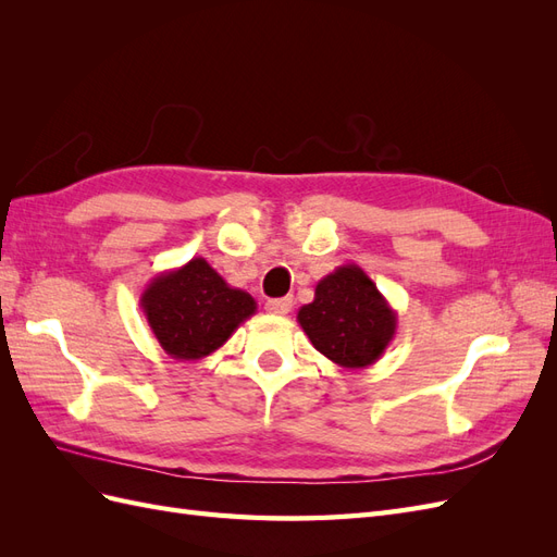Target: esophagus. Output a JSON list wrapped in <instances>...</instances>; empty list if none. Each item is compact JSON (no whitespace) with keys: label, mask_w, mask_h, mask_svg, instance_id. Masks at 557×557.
I'll return each mask as SVG.
<instances>
[{"label":"esophagus","mask_w":557,"mask_h":557,"mask_svg":"<svg viewBox=\"0 0 557 557\" xmlns=\"http://www.w3.org/2000/svg\"><path fill=\"white\" fill-rule=\"evenodd\" d=\"M264 309H267V313H274V315H285V313H290V309H293V297L267 299V301H264Z\"/></svg>","instance_id":"obj_1"}]
</instances>
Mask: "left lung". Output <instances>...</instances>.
Listing matches in <instances>:
<instances>
[{
    "label": "left lung",
    "mask_w": 557,
    "mask_h": 557,
    "mask_svg": "<svg viewBox=\"0 0 557 557\" xmlns=\"http://www.w3.org/2000/svg\"><path fill=\"white\" fill-rule=\"evenodd\" d=\"M297 323L318 352L344 369L372 367L393 342L397 313L362 267L348 262L320 278Z\"/></svg>",
    "instance_id": "8db88e82"
}]
</instances>
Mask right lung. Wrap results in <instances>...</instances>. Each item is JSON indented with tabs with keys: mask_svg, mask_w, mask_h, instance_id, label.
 Here are the masks:
<instances>
[{
	"mask_svg": "<svg viewBox=\"0 0 557 557\" xmlns=\"http://www.w3.org/2000/svg\"><path fill=\"white\" fill-rule=\"evenodd\" d=\"M141 309L166 356L201 360L221 348L258 305L248 293L227 285L205 258H193L150 278Z\"/></svg>",
	"mask_w": 557,
	"mask_h": 557,
	"instance_id": "add662e5",
	"label": "right lung"
}]
</instances>
